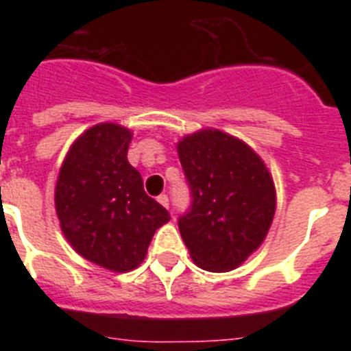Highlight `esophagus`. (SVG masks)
Instances as JSON below:
<instances>
[{
	"instance_id": "1",
	"label": "esophagus",
	"mask_w": 351,
	"mask_h": 351,
	"mask_svg": "<svg viewBox=\"0 0 351 351\" xmlns=\"http://www.w3.org/2000/svg\"><path fill=\"white\" fill-rule=\"evenodd\" d=\"M158 202L165 207V209H169V207H170V200H169V197H167V195H160V197H158Z\"/></svg>"
}]
</instances>
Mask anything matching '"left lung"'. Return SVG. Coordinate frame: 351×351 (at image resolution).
I'll return each mask as SVG.
<instances>
[{
  "label": "left lung",
  "mask_w": 351,
  "mask_h": 351,
  "mask_svg": "<svg viewBox=\"0 0 351 351\" xmlns=\"http://www.w3.org/2000/svg\"><path fill=\"white\" fill-rule=\"evenodd\" d=\"M191 191L179 232L193 262L210 272L239 267L267 235L276 188L262 158L219 130H200L178 144Z\"/></svg>",
  "instance_id": "left-lung-1"
}]
</instances>
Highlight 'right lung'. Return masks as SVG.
<instances>
[{
	"instance_id": "add662e5",
	"label": "right lung",
	"mask_w": 351,
	"mask_h": 351,
	"mask_svg": "<svg viewBox=\"0 0 351 351\" xmlns=\"http://www.w3.org/2000/svg\"><path fill=\"white\" fill-rule=\"evenodd\" d=\"M133 133L100 123L71 144L56 182V213L71 247L89 262L128 272L145 258L169 210L147 197L128 161Z\"/></svg>"
}]
</instances>
